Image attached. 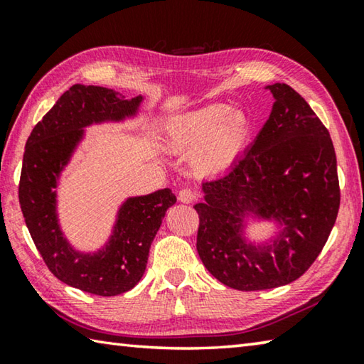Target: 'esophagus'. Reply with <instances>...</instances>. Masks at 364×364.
<instances>
[{"label":"esophagus","mask_w":364,"mask_h":364,"mask_svg":"<svg viewBox=\"0 0 364 364\" xmlns=\"http://www.w3.org/2000/svg\"><path fill=\"white\" fill-rule=\"evenodd\" d=\"M196 199H197L196 191L189 189V188H184L180 191V193H178V200L183 202V204H191V202H194Z\"/></svg>","instance_id":"1"}]
</instances>
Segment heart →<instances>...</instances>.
<instances>
[{
  "label": "heart",
  "instance_id": "b5f03b06",
  "mask_svg": "<svg viewBox=\"0 0 364 364\" xmlns=\"http://www.w3.org/2000/svg\"><path fill=\"white\" fill-rule=\"evenodd\" d=\"M249 132L242 110L213 104L176 117L168 125V144L175 151H193L196 167L218 173L241 151Z\"/></svg>",
  "mask_w": 364,
  "mask_h": 364
}]
</instances>
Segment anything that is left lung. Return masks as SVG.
<instances>
[{
    "label": "left lung",
    "mask_w": 364,
    "mask_h": 364,
    "mask_svg": "<svg viewBox=\"0 0 364 364\" xmlns=\"http://www.w3.org/2000/svg\"><path fill=\"white\" fill-rule=\"evenodd\" d=\"M269 119L242 157L202 183L197 252L225 286L264 291L299 279L321 254L341 205L337 159L328 128L297 91L268 86ZM254 213L284 225L271 246L245 245L243 217Z\"/></svg>",
    "instance_id": "1"
}]
</instances>
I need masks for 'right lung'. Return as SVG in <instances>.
<instances>
[{
  "instance_id": "right-lung-1",
  "label": "right lung",
  "mask_w": 364,
  "mask_h": 364,
  "mask_svg": "<svg viewBox=\"0 0 364 364\" xmlns=\"http://www.w3.org/2000/svg\"><path fill=\"white\" fill-rule=\"evenodd\" d=\"M141 96H125L102 86L73 85L36 123L23 152L19 202L26 225L48 269L65 284L102 297L130 291L143 278L151 244L167 208L176 202L170 189L130 197L119 212L109 244L97 254L73 250L60 232L56 180L93 122L133 115Z\"/></svg>"
}]
</instances>
